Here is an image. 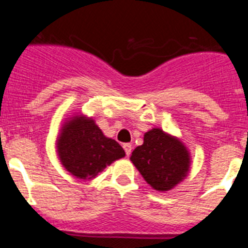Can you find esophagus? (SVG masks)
I'll return each instance as SVG.
<instances>
[{"label":"esophagus","mask_w":248,"mask_h":248,"mask_svg":"<svg viewBox=\"0 0 248 248\" xmlns=\"http://www.w3.org/2000/svg\"><path fill=\"white\" fill-rule=\"evenodd\" d=\"M124 152H126L127 157H129V155H131V152H132V146H131L129 143H124Z\"/></svg>","instance_id":"obj_1"}]
</instances>
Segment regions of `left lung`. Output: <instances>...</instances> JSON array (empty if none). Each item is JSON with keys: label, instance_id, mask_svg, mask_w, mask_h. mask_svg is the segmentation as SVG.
Segmentation results:
<instances>
[{"label": "left lung", "instance_id": "obj_1", "mask_svg": "<svg viewBox=\"0 0 248 248\" xmlns=\"http://www.w3.org/2000/svg\"><path fill=\"white\" fill-rule=\"evenodd\" d=\"M131 162L143 179L158 191H168L186 178L191 157L178 137L160 128L144 133L143 144L131 155Z\"/></svg>", "mask_w": 248, "mask_h": 248}]
</instances>
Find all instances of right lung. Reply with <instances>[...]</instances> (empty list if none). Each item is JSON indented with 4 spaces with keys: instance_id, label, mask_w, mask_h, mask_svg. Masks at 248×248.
<instances>
[{
    "instance_id": "right-lung-1",
    "label": "right lung",
    "mask_w": 248,
    "mask_h": 248,
    "mask_svg": "<svg viewBox=\"0 0 248 248\" xmlns=\"http://www.w3.org/2000/svg\"><path fill=\"white\" fill-rule=\"evenodd\" d=\"M57 153L62 166L80 180H93L124 151L115 140L102 133L93 117L71 115L57 138Z\"/></svg>"
}]
</instances>
